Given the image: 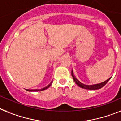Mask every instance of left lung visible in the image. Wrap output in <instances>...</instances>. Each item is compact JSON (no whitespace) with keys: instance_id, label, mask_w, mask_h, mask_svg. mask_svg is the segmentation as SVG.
I'll use <instances>...</instances> for the list:
<instances>
[{"instance_id":"obj_1","label":"left lung","mask_w":121,"mask_h":121,"mask_svg":"<svg viewBox=\"0 0 121 121\" xmlns=\"http://www.w3.org/2000/svg\"><path fill=\"white\" fill-rule=\"evenodd\" d=\"M72 76L74 82H75V83H76L78 86L82 88H85V89H86V90H95L100 89V88H101L103 86H104L108 82L111 78H108L107 80L104 81V82H103L102 83H98V84L86 85L83 84V83H82L81 82H80L75 77V76L73 75V70H72Z\"/></svg>"}]
</instances>
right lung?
Here are the masks:
<instances>
[{"label":"right lung","instance_id":"obj_1","mask_svg":"<svg viewBox=\"0 0 121 121\" xmlns=\"http://www.w3.org/2000/svg\"><path fill=\"white\" fill-rule=\"evenodd\" d=\"M52 83V82H51L50 83L49 85H48L47 86H46V87L43 88H42V89H40V90H26L27 91H38L44 90H46L47 88H48L50 86H51V85Z\"/></svg>","mask_w":121,"mask_h":121}]
</instances>
